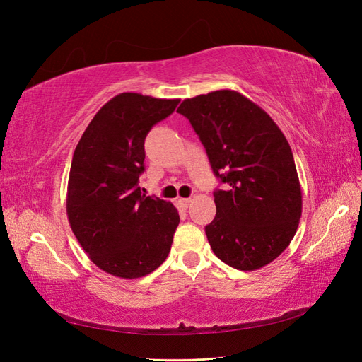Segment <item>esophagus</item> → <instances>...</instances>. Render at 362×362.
<instances>
[{
    "label": "esophagus",
    "instance_id": "obj_1",
    "mask_svg": "<svg viewBox=\"0 0 362 362\" xmlns=\"http://www.w3.org/2000/svg\"><path fill=\"white\" fill-rule=\"evenodd\" d=\"M177 204H178V206L181 208V210H185V208H187L189 204H190V199L189 198H180L177 201Z\"/></svg>",
    "mask_w": 362,
    "mask_h": 362
}]
</instances>
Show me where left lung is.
Returning <instances> with one entry per match:
<instances>
[{
  "instance_id": "obj_1",
  "label": "left lung",
  "mask_w": 362,
  "mask_h": 362,
  "mask_svg": "<svg viewBox=\"0 0 362 362\" xmlns=\"http://www.w3.org/2000/svg\"><path fill=\"white\" fill-rule=\"evenodd\" d=\"M199 136L225 189L214 192L216 217L205 234L218 259L258 270L287 249L302 216L293 152L273 119L235 90L184 100L177 110Z\"/></svg>"
}]
</instances>
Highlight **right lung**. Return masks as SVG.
I'll use <instances>...</instances> for the list:
<instances>
[{
  "mask_svg": "<svg viewBox=\"0 0 362 362\" xmlns=\"http://www.w3.org/2000/svg\"><path fill=\"white\" fill-rule=\"evenodd\" d=\"M180 100L119 93L104 104L72 157L66 213L72 233L95 264L113 276L149 275L168 258L180 214L139 187L145 139Z\"/></svg>",
  "mask_w": 362,
  "mask_h": 362,
  "instance_id": "right-lung-1",
  "label": "right lung"
}]
</instances>
